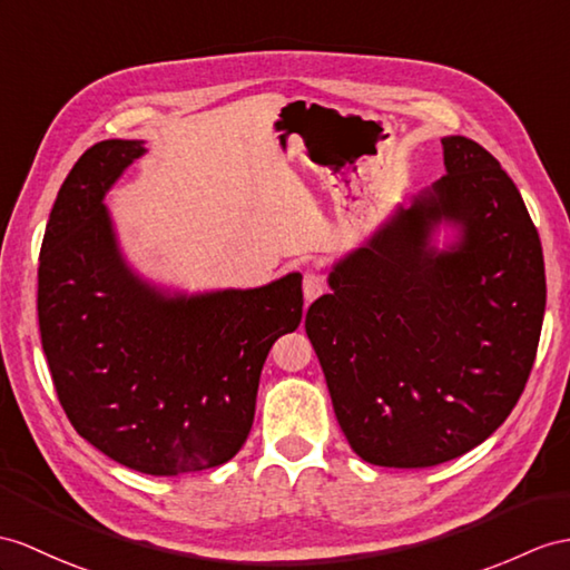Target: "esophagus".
<instances>
[{
  "label": "esophagus",
  "instance_id": "34e87169",
  "mask_svg": "<svg viewBox=\"0 0 570 570\" xmlns=\"http://www.w3.org/2000/svg\"><path fill=\"white\" fill-rule=\"evenodd\" d=\"M302 287H304V299L307 302H314L318 295L326 293V277L322 273L316 271H307L304 273V281H302Z\"/></svg>",
  "mask_w": 570,
  "mask_h": 570
}]
</instances>
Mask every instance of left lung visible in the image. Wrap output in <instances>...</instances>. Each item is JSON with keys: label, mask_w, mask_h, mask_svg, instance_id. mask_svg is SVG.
I'll use <instances>...</instances> for the list:
<instances>
[{"label": "left lung", "mask_w": 570, "mask_h": 570, "mask_svg": "<svg viewBox=\"0 0 570 570\" xmlns=\"http://www.w3.org/2000/svg\"><path fill=\"white\" fill-rule=\"evenodd\" d=\"M442 155L448 174L333 266L304 318L338 425L377 466H435L495 433L544 322V256L518 186L469 137H442ZM442 220L458 242L440 253Z\"/></svg>", "instance_id": "left-lung-1"}]
</instances>
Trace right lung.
<instances>
[{"mask_svg": "<svg viewBox=\"0 0 570 570\" xmlns=\"http://www.w3.org/2000/svg\"><path fill=\"white\" fill-rule=\"evenodd\" d=\"M142 155L140 140H104L65 178L40 246L38 324L77 433L122 466L178 476L242 450L271 345L302 322V275L205 295L145 283L104 205Z\"/></svg>", "mask_w": 570, "mask_h": 570, "instance_id": "1", "label": "right lung"}]
</instances>
